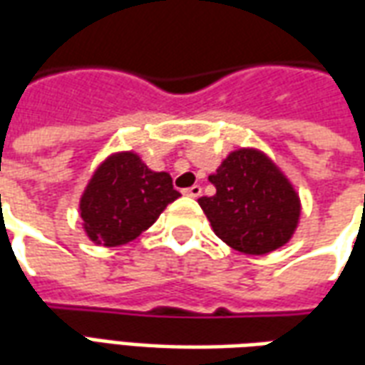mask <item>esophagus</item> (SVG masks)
<instances>
[{"label": "esophagus", "instance_id": "34e87169", "mask_svg": "<svg viewBox=\"0 0 365 365\" xmlns=\"http://www.w3.org/2000/svg\"><path fill=\"white\" fill-rule=\"evenodd\" d=\"M183 195H187V197H200L201 187L200 185H191V187H187V190H183Z\"/></svg>", "mask_w": 365, "mask_h": 365}]
</instances>
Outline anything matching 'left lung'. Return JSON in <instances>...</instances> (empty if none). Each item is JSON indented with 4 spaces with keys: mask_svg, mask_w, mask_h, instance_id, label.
<instances>
[{
    "mask_svg": "<svg viewBox=\"0 0 365 365\" xmlns=\"http://www.w3.org/2000/svg\"><path fill=\"white\" fill-rule=\"evenodd\" d=\"M215 195L200 197L215 235L245 255L287 245L300 221V195L287 174L259 148H237L209 175Z\"/></svg>",
    "mask_w": 365,
    "mask_h": 365,
    "instance_id": "1",
    "label": "left lung"
}]
</instances>
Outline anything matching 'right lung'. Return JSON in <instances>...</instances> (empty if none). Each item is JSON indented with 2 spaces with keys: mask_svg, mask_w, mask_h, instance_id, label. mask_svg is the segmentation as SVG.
Segmentation results:
<instances>
[{
  "mask_svg": "<svg viewBox=\"0 0 365 365\" xmlns=\"http://www.w3.org/2000/svg\"><path fill=\"white\" fill-rule=\"evenodd\" d=\"M180 195L172 175L150 170L134 150L112 152L94 170L78 201L85 235L103 247L130 243Z\"/></svg>",
  "mask_w": 365,
  "mask_h": 365,
  "instance_id": "add662e5",
  "label": "right lung"
}]
</instances>
